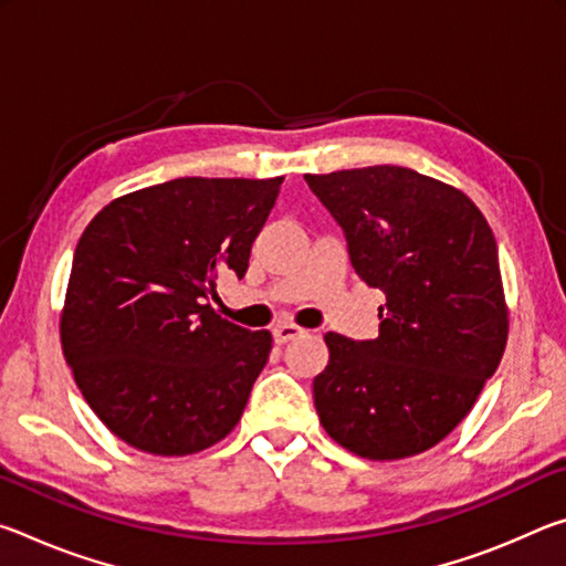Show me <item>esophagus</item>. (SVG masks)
<instances>
[{"label":"esophagus","mask_w":566,"mask_h":566,"mask_svg":"<svg viewBox=\"0 0 566 566\" xmlns=\"http://www.w3.org/2000/svg\"><path fill=\"white\" fill-rule=\"evenodd\" d=\"M302 332H304L302 327H296V324L286 322V324H280V327H274L272 334H274V342L276 344H286V342H292V339L300 337Z\"/></svg>","instance_id":"34e87169"}]
</instances>
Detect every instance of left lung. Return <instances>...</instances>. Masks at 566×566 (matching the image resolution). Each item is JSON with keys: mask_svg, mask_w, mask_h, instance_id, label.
Returning <instances> with one entry per match:
<instances>
[{"mask_svg": "<svg viewBox=\"0 0 566 566\" xmlns=\"http://www.w3.org/2000/svg\"><path fill=\"white\" fill-rule=\"evenodd\" d=\"M304 179L344 229L354 272L387 296L377 339L324 334L322 427L377 462L427 452L469 415L506 347L492 229L464 191L407 167Z\"/></svg>", "mask_w": 566, "mask_h": 566, "instance_id": "left-lung-1", "label": "left lung"}]
</instances>
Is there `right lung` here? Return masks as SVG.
<instances>
[{
    "label": "right lung",
    "instance_id": "right-lung-1",
    "mask_svg": "<svg viewBox=\"0 0 566 566\" xmlns=\"http://www.w3.org/2000/svg\"><path fill=\"white\" fill-rule=\"evenodd\" d=\"M284 177H179L114 199L76 244L60 319L76 387L112 434L185 457L232 432L272 352L209 306L242 280Z\"/></svg>",
    "mask_w": 566,
    "mask_h": 566
}]
</instances>
